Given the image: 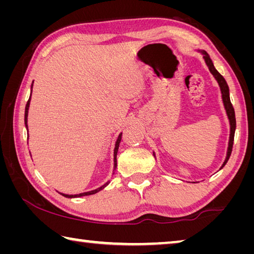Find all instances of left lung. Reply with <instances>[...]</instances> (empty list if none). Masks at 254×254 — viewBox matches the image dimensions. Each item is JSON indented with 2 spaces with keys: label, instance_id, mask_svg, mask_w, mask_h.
Here are the masks:
<instances>
[{
  "label": "left lung",
  "instance_id": "left-lung-1",
  "mask_svg": "<svg viewBox=\"0 0 254 254\" xmlns=\"http://www.w3.org/2000/svg\"><path fill=\"white\" fill-rule=\"evenodd\" d=\"M201 54L204 55V59H205V63L206 65L208 66V69L209 71L212 72L213 76L216 78L218 85H220L221 87V92H222V98H223V103H224V107L226 110V114L227 117H229L230 120V126H231V133H230V141H229V149H227V154H226V159L224 163H223L222 168L226 165L227 160L230 159V156L232 153V148H233V141H234V133H235V127H236V121H235V112H234V107L232 105L231 100H230V89H229V86H227L226 80L224 79V77H223L220 72H218L216 69H215V67L213 65V62L212 59L209 58L208 54L206 53V51H201Z\"/></svg>",
  "mask_w": 254,
  "mask_h": 254
}]
</instances>
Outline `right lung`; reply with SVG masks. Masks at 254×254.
Wrapping results in <instances>:
<instances>
[{
    "label": "right lung",
    "instance_id": "right-lung-1",
    "mask_svg": "<svg viewBox=\"0 0 254 254\" xmlns=\"http://www.w3.org/2000/svg\"><path fill=\"white\" fill-rule=\"evenodd\" d=\"M31 87H32V86H31ZM29 105H30V98H29V101H28V103H27V105H25V112H24V123H25V127H27V128H28L27 122H28V110H29ZM121 137H122V133L119 135L118 140H117V143H115V149H114V168H117V154H118V150H119L120 142H121ZM109 183H110V182H109ZM109 183H106L105 185H103L102 187L95 189V190H91V191H87V192H81V194H78V195H65V194H62V195L65 196V197H68V198H74V197H81V196L93 195V194H96L97 191L102 190V189L104 188V187H106L107 185H109Z\"/></svg>",
    "mask_w": 254,
    "mask_h": 254
}]
</instances>
